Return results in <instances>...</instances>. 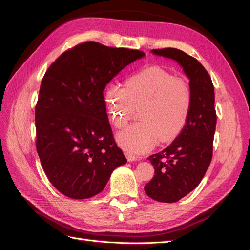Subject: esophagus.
Masks as SVG:
<instances>
[{"instance_id": "1", "label": "esophagus", "mask_w": 250, "mask_h": 250, "mask_svg": "<svg viewBox=\"0 0 250 250\" xmlns=\"http://www.w3.org/2000/svg\"><path fill=\"white\" fill-rule=\"evenodd\" d=\"M125 155H126V157H127L128 162H137V161H138V157L132 155V154H130V153L125 152Z\"/></svg>"}]
</instances>
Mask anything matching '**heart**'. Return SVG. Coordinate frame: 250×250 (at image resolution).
I'll return each instance as SVG.
<instances>
[{
	"mask_svg": "<svg viewBox=\"0 0 250 250\" xmlns=\"http://www.w3.org/2000/svg\"><path fill=\"white\" fill-rule=\"evenodd\" d=\"M104 100L113 125L124 127L140 106L142 122L124 128L117 142L127 152H147L157 140L168 142L183 130L192 107V90L183 76L162 66L145 67L131 75L125 86L110 83L105 88Z\"/></svg>",
	"mask_w": 250,
	"mask_h": 250,
	"instance_id": "b5f03b06",
	"label": "heart"
}]
</instances>
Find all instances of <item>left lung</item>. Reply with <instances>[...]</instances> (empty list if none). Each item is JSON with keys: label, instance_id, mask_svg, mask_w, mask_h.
I'll return each mask as SVG.
<instances>
[{"label": "left lung", "instance_id": "8db88e82", "mask_svg": "<svg viewBox=\"0 0 250 250\" xmlns=\"http://www.w3.org/2000/svg\"><path fill=\"white\" fill-rule=\"evenodd\" d=\"M151 53L175 60L192 90V107L184 129L167 148L148 157L154 176L144 188L146 194L156 201L172 203L200 184L210 164L217 121L214 85L203 65L187 53L174 48Z\"/></svg>", "mask_w": 250, "mask_h": 250}]
</instances>
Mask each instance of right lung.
Masks as SVG:
<instances>
[{
    "label": "right lung",
    "instance_id": "add662e5",
    "mask_svg": "<svg viewBox=\"0 0 250 250\" xmlns=\"http://www.w3.org/2000/svg\"><path fill=\"white\" fill-rule=\"evenodd\" d=\"M144 56L87 42L64 52L44 74L35 107L36 150L50 183L66 197H93L127 163L113 140L103 92Z\"/></svg>",
    "mask_w": 250,
    "mask_h": 250
}]
</instances>
